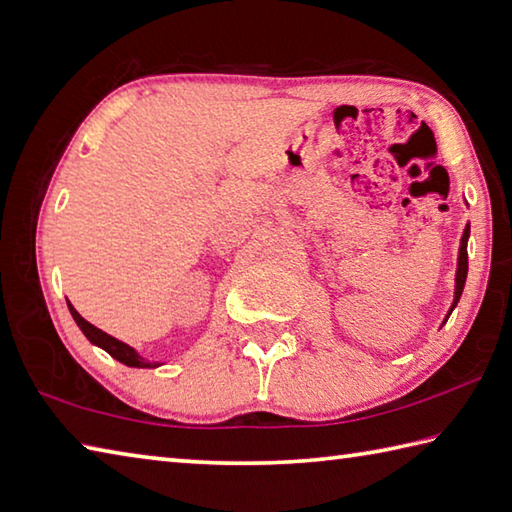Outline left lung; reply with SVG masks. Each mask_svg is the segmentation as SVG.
<instances>
[{
    "instance_id": "1",
    "label": "left lung",
    "mask_w": 512,
    "mask_h": 512,
    "mask_svg": "<svg viewBox=\"0 0 512 512\" xmlns=\"http://www.w3.org/2000/svg\"><path fill=\"white\" fill-rule=\"evenodd\" d=\"M468 236H470V225L464 229V236H461V247H459V265H457V285H455V301H452V307L448 316L455 310L461 292H464V285H466V276H468Z\"/></svg>"
}]
</instances>
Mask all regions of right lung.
I'll list each match as a JSON object with an SVG mask.
<instances>
[{
    "label": "right lung",
    "instance_id": "obj_1",
    "mask_svg": "<svg viewBox=\"0 0 512 512\" xmlns=\"http://www.w3.org/2000/svg\"><path fill=\"white\" fill-rule=\"evenodd\" d=\"M69 310H71V314H73V318H75V323H77V327H80V330L84 332V336L86 339H89L91 343H95V345H100L102 350H106L109 352L113 359H118L120 363H124V365H131V368H153V365L149 363V361H144L142 356H138L136 354V350H133V347H129L127 343H122V341H118V339H113V336H109L106 332H102V330H98V327L95 325H91L89 321H84V318L77 314V310L75 307L69 303Z\"/></svg>",
    "mask_w": 512,
    "mask_h": 512
}]
</instances>
